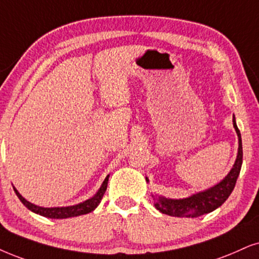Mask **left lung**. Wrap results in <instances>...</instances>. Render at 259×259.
<instances>
[{"instance_id": "8db88e82", "label": "left lung", "mask_w": 259, "mask_h": 259, "mask_svg": "<svg viewBox=\"0 0 259 259\" xmlns=\"http://www.w3.org/2000/svg\"><path fill=\"white\" fill-rule=\"evenodd\" d=\"M233 125L239 137V148L237 160H235L233 168L231 169L227 177H226L224 181L219 183L218 185L212 186V188L205 190L203 192H198V194L190 196L188 198L169 199L161 197V196H159V197H154L153 196L154 205H155V208L159 211H161L162 214L176 218H198L201 215L208 214V212L215 210L221 204H224L226 199L230 197L232 191H233L238 176L240 173L241 163H243L241 136L234 118Z\"/></svg>"}]
</instances>
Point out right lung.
I'll return each instance as SVG.
<instances>
[{"label": "right lung", "mask_w": 259, "mask_h": 259, "mask_svg": "<svg viewBox=\"0 0 259 259\" xmlns=\"http://www.w3.org/2000/svg\"><path fill=\"white\" fill-rule=\"evenodd\" d=\"M109 177L107 176L104 181L103 184H101L99 191L97 192L93 197L87 199L80 204L76 205H71V207H62V208H42V207H38V205L32 204L31 202L26 201V199L22 197V196L19 194L18 190L14 189L16 196H18L19 199L22 202V204L25 207H27L29 210H32L33 212H37V214L41 215V217L45 218H50V219H67V218H73V217H78V215H84L88 214V212L93 211L99 203L101 202V198H103L104 194H105L106 189H107V183H109Z\"/></svg>", "instance_id": "add662e5"}]
</instances>
